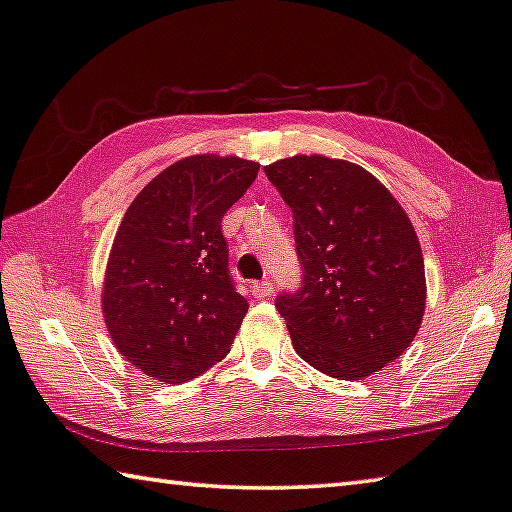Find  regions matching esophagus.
<instances>
[{"mask_svg":"<svg viewBox=\"0 0 512 512\" xmlns=\"http://www.w3.org/2000/svg\"><path fill=\"white\" fill-rule=\"evenodd\" d=\"M271 293H273V284L271 282H255L253 284V296L255 298L262 300V298L271 296Z\"/></svg>","mask_w":512,"mask_h":512,"instance_id":"obj_1","label":"esophagus"}]
</instances>
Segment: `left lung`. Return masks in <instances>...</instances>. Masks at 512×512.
<instances>
[{
    "instance_id": "1",
    "label": "left lung",
    "mask_w": 512,
    "mask_h": 512,
    "mask_svg": "<svg viewBox=\"0 0 512 512\" xmlns=\"http://www.w3.org/2000/svg\"><path fill=\"white\" fill-rule=\"evenodd\" d=\"M293 210L305 284L280 296L293 350L357 381L402 357L422 325L427 280L418 235L395 196L359 164L291 155L264 167Z\"/></svg>"
}]
</instances>
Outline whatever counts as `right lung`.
I'll return each mask as SVG.
<instances>
[{
  "label": "right lung",
  "instance_id": "add662e5",
  "mask_svg": "<svg viewBox=\"0 0 512 512\" xmlns=\"http://www.w3.org/2000/svg\"><path fill=\"white\" fill-rule=\"evenodd\" d=\"M259 164L198 153L160 171L121 219L103 275L101 311L117 352L164 384L216 366L248 302L228 275L223 214Z\"/></svg>",
  "mask_w": 512,
  "mask_h": 512
}]
</instances>
